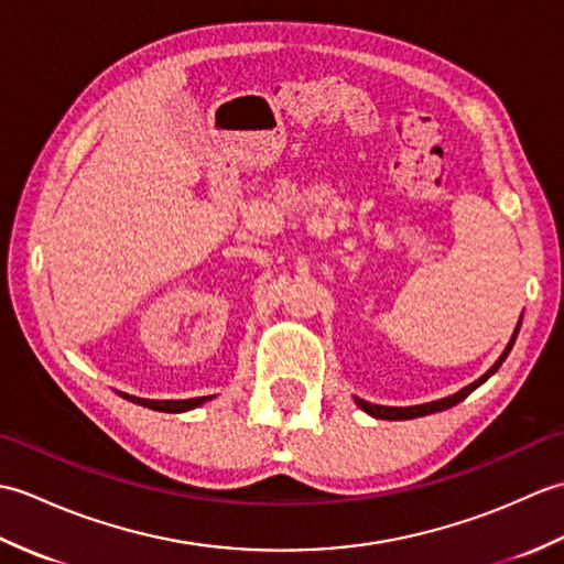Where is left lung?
Listing matches in <instances>:
<instances>
[{
  "instance_id": "left-lung-1",
  "label": "left lung",
  "mask_w": 564,
  "mask_h": 564,
  "mask_svg": "<svg viewBox=\"0 0 564 564\" xmlns=\"http://www.w3.org/2000/svg\"><path fill=\"white\" fill-rule=\"evenodd\" d=\"M519 327H521V319H519L517 329H513V337H511V341L507 344L505 354L499 356V361H497L492 368H489L482 378H477L475 382H470V386L463 388V390H458L455 394H448V398L436 400V402H426V404H416V406H382V404H370V402H366V400H358V398H354V400H356V404L361 406V410H364L366 414L376 416V419H388V422H400V419H416V416H426V414H434V412L448 410V406L463 402V400L467 398V394H470L475 388H480L482 382H485L489 376H495V373H497V368L501 366V361H505V358H507V356H509V351H511L513 339H517V334H519Z\"/></svg>"
}]
</instances>
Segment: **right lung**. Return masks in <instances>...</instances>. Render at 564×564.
<instances>
[{
    "instance_id": "add662e5",
    "label": "right lung",
    "mask_w": 564,
    "mask_h": 564,
    "mask_svg": "<svg viewBox=\"0 0 564 564\" xmlns=\"http://www.w3.org/2000/svg\"><path fill=\"white\" fill-rule=\"evenodd\" d=\"M208 400H213V394H208V398H191V400H140V398H133V402L148 406V410L170 412V414L188 412V410H194V406H200L203 402H208Z\"/></svg>"
}]
</instances>
